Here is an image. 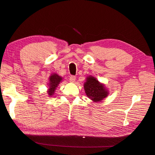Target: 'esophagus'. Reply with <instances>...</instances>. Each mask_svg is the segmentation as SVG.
Here are the masks:
<instances>
[{
	"label": "esophagus",
	"instance_id": "esophagus-1",
	"mask_svg": "<svg viewBox=\"0 0 155 155\" xmlns=\"http://www.w3.org/2000/svg\"><path fill=\"white\" fill-rule=\"evenodd\" d=\"M75 80H76L75 76H71L70 78H69V81H70V82H71V83H74Z\"/></svg>",
	"mask_w": 155,
	"mask_h": 155
}]
</instances>
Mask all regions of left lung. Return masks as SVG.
Listing matches in <instances>:
<instances>
[{
  "instance_id": "1",
  "label": "left lung",
  "mask_w": 155,
  "mask_h": 155,
  "mask_svg": "<svg viewBox=\"0 0 155 155\" xmlns=\"http://www.w3.org/2000/svg\"><path fill=\"white\" fill-rule=\"evenodd\" d=\"M84 88L87 97L94 102L102 101L108 95V92L103 85L93 77L87 78Z\"/></svg>"
}]
</instances>
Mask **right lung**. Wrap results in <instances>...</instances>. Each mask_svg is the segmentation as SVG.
<instances>
[{"label":"right lung","instance_id":"obj_1","mask_svg":"<svg viewBox=\"0 0 155 155\" xmlns=\"http://www.w3.org/2000/svg\"><path fill=\"white\" fill-rule=\"evenodd\" d=\"M62 80V78L57 74H52L50 77V83H49V89L48 91V94L49 96H52L54 94L56 88L57 87L58 84L60 83Z\"/></svg>","mask_w":155,"mask_h":155}]
</instances>
